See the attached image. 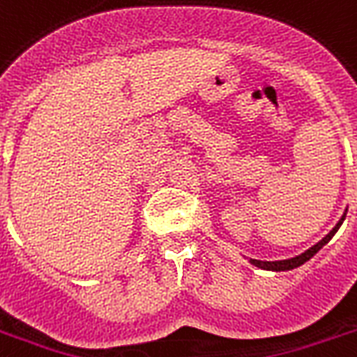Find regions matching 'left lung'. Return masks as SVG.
Instances as JSON below:
<instances>
[{
    "mask_svg": "<svg viewBox=\"0 0 357 357\" xmlns=\"http://www.w3.org/2000/svg\"><path fill=\"white\" fill-rule=\"evenodd\" d=\"M344 217L347 215H342L341 217V221L337 222L335 227H333V230H331L326 238H322L320 241H318L317 245H312L311 249H307L305 252H301V255H298V257H294V258H288V260H275V262H264V260H255V258H251L249 262L252 264V266H257V268H262V269H269V271H288V269H294V268H298V266H301V264H305L307 260H311L314 255H317L320 249H322L324 245L328 243L333 236H335V232L339 230V227L342 225V221H344Z\"/></svg>",
    "mask_w": 357,
    "mask_h": 357,
    "instance_id": "obj_1",
    "label": "left lung"
}]
</instances>
